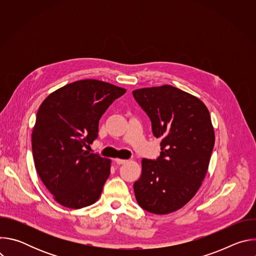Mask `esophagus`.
Masks as SVG:
<instances>
[{
    "label": "esophagus",
    "instance_id": "1",
    "mask_svg": "<svg viewBox=\"0 0 256 256\" xmlns=\"http://www.w3.org/2000/svg\"><path fill=\"white\" fill-rule=\"evenodd\" d=\"M128 162V160H126V159H116V164H118V165H120V164H124V163H126Z\"/></svg>",
    "mask_w": 256,
    "mask_h": 256
}]
</instances>
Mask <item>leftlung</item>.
<instances>
[{
  "label": "left lung",
  "instance_id": "left-lung-1",
  "mask_svg": "<svg viewBox=\"0 0 256 256\" xmlns=\"http://www.w3.org/2000/svg\"><path fill=\"white\" fill-rule=\"evenodd\" d=\"M148 114L153 134L162 138L157 160H142V175L134 184L138 206L166 214L186 206L208 172L214 132L204 103L170 85L132 91Z\"/></svg>",
  "mask_w": 256,
  "mask_h": 256
}]
</instances>
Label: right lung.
I'll list each match as a JSON object with an SVG mask.
<instances>
[{"label":"right lung","instance_id":"1","mask_svg":"<svg viewBox=\"0 0 256 256\" xmlns=\"http://www.w3.org/2000/svg\"><path fill=\"white\" fill-rule=\"evenodd\" d=\"M126 89L86 79L50 93L42 103L32 130L36 171L56 202L82 208L99 198L112 160L85 151L98 136L102 114Z\"/></svg>","mask_w":256,"mask_h":256}]
</instances>
